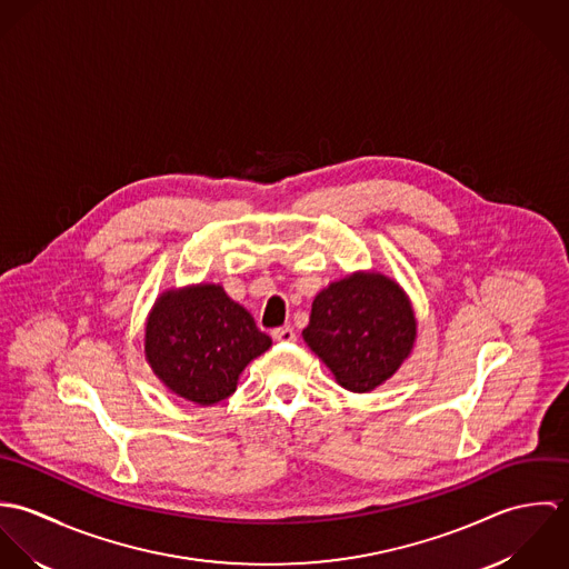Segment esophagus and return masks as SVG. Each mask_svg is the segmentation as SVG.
Listing matches in <instances>:
<instances>
[{"label":"esophagus","mask_w":569,"mask_h":569,"mask_svg":"<svg viewBox=\"0 0 569 569\" xmlns=\"http://www.w3.org/2000/svg\"><path fill=\"white\" fill-rule=\"evenodd\" d=\"M271 337L280 343H289V341H296V330L291 326H280L271 332Z\"/></svg>","instance_id":"34e87169"}]
</instances>
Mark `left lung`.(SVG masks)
<instances>
[{
	"label": "left lung",
	"instance_id": "1",
	"mask_svg": "<svg viewBox=\"0 0 569 569\" xmlns=\"http://www.w3.org/2000/svg\"><path fill=\"white\" fill-rule=\"evenodd\" d=\"M302 335L341 388L370 392L390 379L409 355L416 318L395 280L381 273H355L316 296Z\"/></svg>",
	"mask_w": 569,
	"mask_h": 569
}]
</instances>
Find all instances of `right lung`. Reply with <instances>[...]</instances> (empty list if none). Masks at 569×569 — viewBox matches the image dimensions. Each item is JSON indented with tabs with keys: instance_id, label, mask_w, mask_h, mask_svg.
Segmentation results:
<instances>
[{
	"instance_id": "right-lung-1",
	"label": "right lung",
	"mask_w": 569,
	"mask_h": 569,
	"mask_svg": "<svg viewBox=\"0 0 569 569\" xmlns=\"http://www.w3.org/2000/svg\"><path fill=\"white\" fill-rule=\"evenodd\" d=\"M271 346L217 284L168 291L147 322V359L174 395L214 406L237 390L244 366Z\"/></svg>"
}]
</instances>
